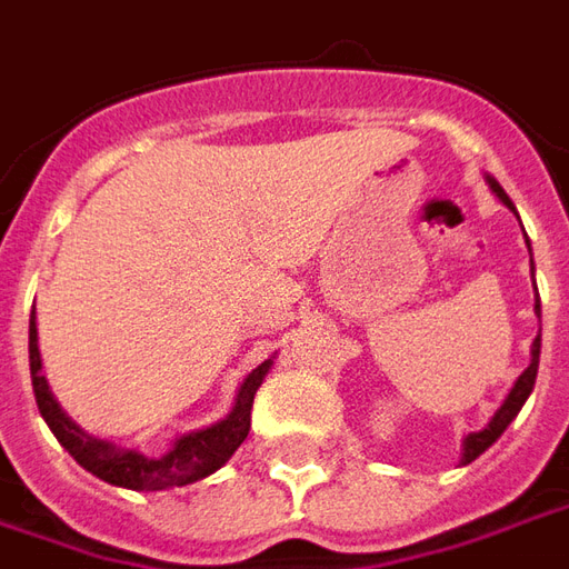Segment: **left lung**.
Wrapping results in <instances>:
<instances>
[{"mask_svg": "<svg viewBox=\"0 0 569 569\" xmlns=\"http://www.w3.org/2000/svg\"><path fill=\"white\" fill-rule=\"evenodd\" d=\"M488 179L490 191L497 194V198L509 207V210L515 212V203L509 200V194L502 191V186L493 179V176H485ZM518 216V212H515ZM530 247V243H527ZM530 271H533V259H530ZM533 289H537V283H533ZM533 310H537L539 317V296H537V305H533ZM539 341H542V329H539V335L533 338V347H530V366H527L525 371H521V378L515 381V387L509 390V396L502 399V406L497 408V415L490 418V423L485 429H478V432H469L463 439V457H460V463H472L476 457H481V453L488 451L493 441L500 439L502 432H506V427L512 423L515 418H518V411H521V406L527 402V396L533 393V383H537V369H539Z\"/></svg>", "mask_w": 569, "mask_h": 569, "instance_id": "obj_1", "label": "left lung"}]
</instances>
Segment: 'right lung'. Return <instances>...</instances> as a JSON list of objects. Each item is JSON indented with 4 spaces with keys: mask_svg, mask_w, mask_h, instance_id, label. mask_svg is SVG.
I'll list each match as a JSON object with an SVG mask.
<instances>
[{
    "mask_svg": "<svg viewBox=\"0 0 569 569\" xmlns=\"http://www.w3.org/2000/svg\"><path fill=\"white\" fill-rule=\"evenodd\" d=\"M273 359H264L259 369H252L237 390L234 408L216 420L210 427L186 432L173 441V448L163 457H146L140 451L116 448L112 441L93 439L84 429L69 418L60 408L54 393L48 390V381L42 375V353H39V329H36V313L30 317V375H32V393L36 406L42 411L44 423L51 427L57 441L67 448L76 463L84 466L91 476L103 478L116 488L128 490H167L182 488L191 481L212 476L216 469H222L231 453L243 445L249 436V420H252V399L256 390L264 381V375L271 369Z\"/></svg>",
    "mask_w": 569,
    "mask_h": 569,
    "instance_id": "right-lung-1",
    "label": "right lung"
}]
</instances>
